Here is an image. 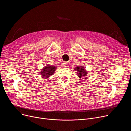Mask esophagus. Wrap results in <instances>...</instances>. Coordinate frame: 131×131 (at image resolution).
<instances>
[{"mask_svg": "<svg viewBox=\"0 0 131 131\" xmlns=\"http://www.w3.org/2000/svg\"><path fill=\"white\" fill-rule=\"evenodd\" d=\"M68 65H69L67 63H66V62H64L63 63V66L64 67H67L69 66Z\"/></svg>", "mask_w": 131, "mask_h": 131, "instance_id": "esophagus-1", "label": "esophagus"}]
</instances>
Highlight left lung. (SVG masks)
Returning a JSON list of instances; mask_svg holds the SVG:
<instances>
[{
	"label": "left lung",
	"instance_id": "left-lung-1",
	"mask_svg": "<svg viewBox=\"0 0 131 131\" xmlns=\"http://www.w3.org/2000/svg\"><path fill=\"white\" fill-rule=\"evenodd\" d=\"M75 70H77V71H78L77 74L80 78H82L83 77H85V76H86L87 72L85 71V69L83 67L81 66H80V67L78 66L75 68ZM84 78L86 79V77Z\"/></svg>",
	"mask_w": 131,
	"mask_h": 131
}]
</instances>
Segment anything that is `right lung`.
Instances as JSON below:
<instances>
[{
    "mask_svg": "<svg viewBox=\"0 0 131 131\" xmlns=\"http://www.w3.org/2000/svg\"><path fill=\"white\" fill-rule=\"evenodd\" d=\"M56 69H57V67L55 66L49 65L46 66L43 68L42 70H41V74L43 78H47L52 75L53 73H54Z\"/></svg>",
    "mask_w": 131,
    "mask_h": 131,
    "instance_id": "1",
    "label": "right lung"
}]
</instances>
